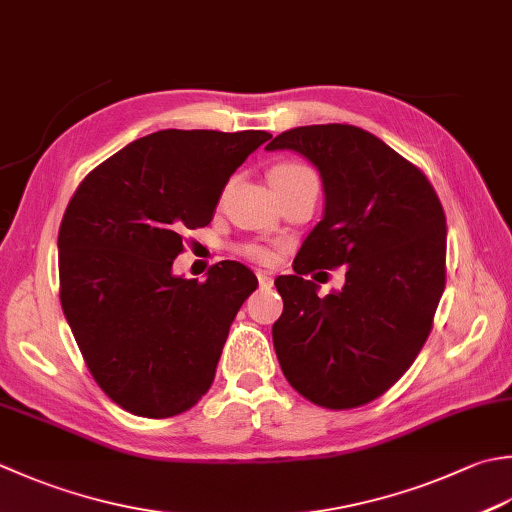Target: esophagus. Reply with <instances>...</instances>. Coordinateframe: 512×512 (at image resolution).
<instances>
[{
  "instance_id": "esophagus-1",
  "label": "esophagus",
  "mask_w": 512,
  "mask_h": 512,
  "mask_svg": "<svg viewBox=\"0 0 512 512\" xmlns=\"http://www.w3.org/2000/svg\"><path fill=\"white\" fill-rule=\"evenodd\" d=\"M257 279L262 286H268L270 282H273V275H270L268 270H257Z\"/></svg>"
}]
</instances>
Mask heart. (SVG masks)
I'll return each mask as SVG.
<instances>
[{
  "label": "heart",
  "mask_w": 512,
  "mask_h": 512,
  "mask_svg": "<svg viewBox=\"0 0 512 512\" xmlns=\"http://www.w3.org/2000/svg\"><path fill=\"white\" fill-rule=\"evenodd\" d=\"M302 173H308L306 166L286 162V164H277L273 170H270L268 177H270V179H275V177H293V175H302ZM246 253H248L250 257L259 259V262H268V259H270V253H268L266 248H262V246H248Z\"/></svg>",
  "instance_id": "heart-1"
}]
</instances>
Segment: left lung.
<instances>
[{
    "label": "left lung",
    "mask_w": 512,
    "mask_h": 512,
    "mask_svg": "<svg viewBox=\"0 0 512 512\" xmlns=\"http://www.w3.org/2000/svg\"><path fill=\"white\" fill-rule=\"evenodd\" d=\"M266 150H295L322 175L324 217L275 279L273 344L288 384L324 408L373 402L415 362L446 286V215L426 175L368 130L299 126ZM347 266L326 298L303 275Z\"/></svg>",
    "instance_id": "1"
}]
</instances>
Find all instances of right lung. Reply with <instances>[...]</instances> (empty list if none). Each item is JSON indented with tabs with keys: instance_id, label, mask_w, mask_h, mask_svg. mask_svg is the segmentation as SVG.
I'll use <instances>...</instances> for the list:
<instances>
[{
	"instance_id": "right-lung-1",
	"label": "right lung",
	"mask_w": 512,
	"mask_h": 512,
	"mask_svg": "<svg viewBox=\"0 0 512 512\" xmlns=\"http://www.w3.org/2000/svg\"><path fill=\"white\" fill-rule=\"evenodd\" d=\"M266 130H159L84 177L59 226V299L99 388L139 417L193 408L215 379L237 310L257 288L239 262L206 282L173 275L182 233L208 226Z\"/></svg>"
}]
</instances>
